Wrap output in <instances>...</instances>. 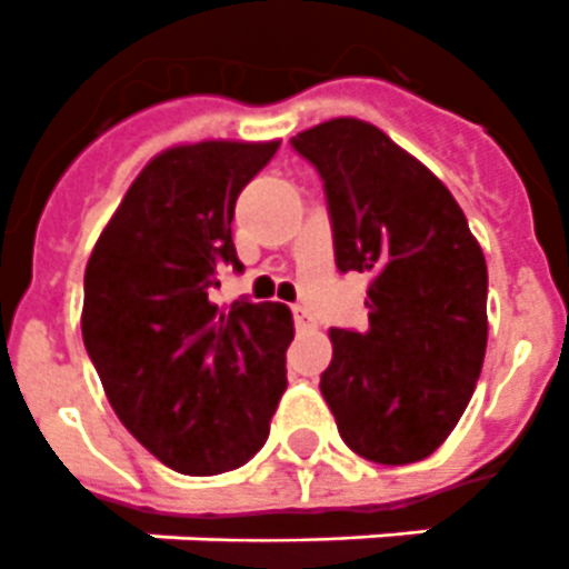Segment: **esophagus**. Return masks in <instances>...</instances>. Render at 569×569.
Wrapping results in <instances>:
<instances>
[{"label": "esophagus", "mask_w": 569, "mask_h": 569, "mask_svg": "<svg viewBox=\"0 0 569 569\" xmlns=\"http://www.w3.org/2000/svg\"><path fill=\"white\" fill-rule=\"evenodd\" d=\"M292 316H295V328H298V330L312 328V316H310V310H307V307H301V303H295Z\"/></svg>", "instance_id": "1"}]
</instances>
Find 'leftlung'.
Returning <instances> with one entry per match:
<instances>
[{
    "mask_svg": "<svg viewBox=\"0 0 569 569\" xmlns=\"http://www.w3.org/2000/svg\"><path fill=\"white\" fill-rule=\"evenodd\" d=\"M292 147L325 180L339 271L369 283V328H330L321 396L360 458H428L467 410L487 348V262L451 191L357 118L303 129Z\"/></svg>",
    "mask_w": 569,
    "mask_h": 569,
    "instance_id": "8db88e82",
    "label": "left lung"
}]
</instances>
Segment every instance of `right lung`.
Returning a JSON list of instances; mask_svg holds the SVG:
<instances>
[{
    "instance_id": "obj_1",
    "label": "right lung",
    "mask_w": 569,
    "mask_h": 569,
    "mask_svg": "<svg viewBox=\"0 0 569 569\" xmlns=\"http://www.w3.org/2000/svg\"><path fill=\"white\" fill-rule=\"evenodd\" d=\"M280 141H197L153 156L84 268L82 339L127 431L182 476L248 463L268 440L295 337L286 303L218 307L241 271L232 214Z\"/></svg>"
}]
</instances>
